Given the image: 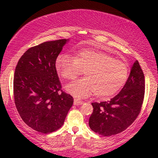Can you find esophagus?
<instances>
[{
  "label": "esophagus",
  "mask_w": 158,
  "mask_h": 158,
  "mask_svg": "<svg viewBox=\"0 0 158 158\" xmlns=\"http://www.w3.org/2000/svg\"><path fill=\"white\" fill-rule=\"evenodd\" d=\"M83 102L81 100H79L78 99H74V105L76 106H79V105H82Z\"/></svg>",
  "instance_id": "34e87169"
}]
</instances>
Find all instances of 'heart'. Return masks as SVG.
<instances>
[{"instance_id": "1", "label": "heart", "mask_w": 158, "mask_h": 158, "mask_svg": "<svg viewBox=\"0 0 158 158\" xmlns=\"http://www.w3.org/2000/svg\"><path fill=\"white\" fill-rule=\"evenodd\" d=\"M56 70L63 79L72 80L85 71V77L65 86L69 94L85 97L95 93L99 98L114 96L124 85L128 73V64L107 52L82 50L73 57L61 54L56 60Z\"/></svg>"}]
</instances>
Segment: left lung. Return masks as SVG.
<instances>
[{"label": "left lung", "mask_w": 158, "mask_h": 158, "mask_svg": "<svg viewBox=\"0 0 158 158\" xmlns=\"http://www.w3.org/2000/svg\"><path fill=\"white\" fill-rule=\"evenodd\" d=\"M145 94V78L138 61L132 65L121 91L108 102H92L90 129L102 136L120 133L130 126L140 112Z\"/></svg>", "instance_id": "1"}]
</instances>
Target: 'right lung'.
Segmentation results:
<instances>
[{
	"instance_id": "obj_1",
	"label": "right lung",
	"mask_w": 158,
	"mask_h": 158,
	"mask_svg": "<svg viewBox=\"0 0 158 158\" xmlns=\"http://www.w3.org/2000/svg\"><path fill=\"white\" fill-rule=\"evenodd\" d=\"M69 39L46 41L27 50L15 68V104L28 126L43 134L60 128L73 103L61 90L56 60Z\"/></svg>"
}]
</instances>
